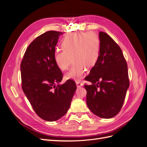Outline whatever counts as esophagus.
Returning <instances> with one entry per match:
<instances>
[{
	"label": "esophagus",
	"mask_w": 147,
	"mask_h": 147,
	"mask_svg": "<svg viewBox=\"0 0 147 147\" xmlns=\"http://www.w3.org/2000/svg\"><path fill=\"white\" fill-rule=\"evenodd\" d=\"M76 84H77V88H80L81 86H83V84L82 83H80V82H76Z\"/></svg>",
	"instance_id": "34e87169"
}]
</instances>
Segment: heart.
<instances>
[{
	"label": "heart",
	"mask_w": 147,
	"mask_h": 147,
	"mask_svg": "<svg viewBox=\"0 0 147 147\" xmlns=\"http://www.w3.org/2000/svg\"><path fill=\"white\" fill-rule=\"evenodd\" d=\"M63 50L54 53L56 64L61 70H67L74 61L72 67L65 75L67 80L80 82L85 67L91 68L98 61L100 55V42L99 37L92 32H75L65 36L61 42Z\"/></svg>",
	"instance_id": "obj_1"
}]
</instances>
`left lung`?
Masks as SVG:
<instances>
[{"label":"left lung","instance_id":"8db88e82","mask_svg":"<svg viewBox=\"0 0 147 147\" xmlns=\"http://www.w3.org/2000/svg\"><path fill=\"white\" fill-rule=\"evenodd\" d=\"M98 61L85 78L86 104L91 112L102 118H113L119 112L129 86L128 70L121 48L109 35L100 32Z\"/></svg>","mask_w":147,"mask_h":147}]
</instances>
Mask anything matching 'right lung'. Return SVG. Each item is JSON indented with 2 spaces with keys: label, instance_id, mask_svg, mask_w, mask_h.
I'll list each match as a JSON object with an SVG mask.
<instances>
[{
  "label": "right lung",
  "instance_id": "obj_1",
  "mask_svg": "<svg viewBox=\"0 0 147 147\" xmlns=\"http://www.w3.org/2000/svg\"><path fill=\"white\" fill-rule=\"evenodd\" d=\"M62 32L50 30L35 38L21 63L22 88L39 117L55 121L67 112L76 91L75 83L63 84L61 70L54 60L55 47Z\"/></svg>",
  "mask_w": 147,
  "mask_h": 147
}]
</instances>
